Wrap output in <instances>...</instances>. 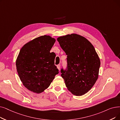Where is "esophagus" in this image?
I'll return each mask as SVG.
<instances>
[{
  "mask_svg": "<svg viewBox=\"0 0 120 120\" xmlns=\"http://www.w3.org/2000/svg\"><path fill=\"white\" fill-rule=\"evenodd\" d=\"M57 69H58L59 70H60V64H58V65L57 66Z\"/></svg>",
  "mask_w": 120,
  "mask_h": 120,
  "instance_id": "34e87169",
  "label": "esophagus"
}]
</instances>
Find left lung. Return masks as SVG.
Wrapping results in <instances>:
<instances>
[{"instance_id":"1","label":"left lung","mask_w":120,"mask_h":120,"mask_svg":"<svg viewBox=\"0 0 120 120\" xmlns=\"http://www.w3.org/2000/svg\"><path fill=\"white\" fill-rule=\"evenodd\" d=\"M67 55V68L61 70L66 87L73 95L80 96L89 91L98 76L100 59L92 44L76 34L57 38Z\"/></svg>"}]
</instances>
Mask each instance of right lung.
<instances>
[{
	"label": "right lung",
	"instance_id": "add662e5",
	"mask_svg": "<svg viewBox=\"0 0 120 120\" xmlns=\"http://www.w3.org/2000/svg\"><path fill=\"white\" fill-rule=\"evenodd\" d=\"M55 39L44 35L25 44L20 50L16 67L23 85L30 91L41 93L49 86L58 74L54 65L56 55L50 52Z\"/></svg>",
	"mask_w": 120,
	"mask_h": 120
}]
</instances>
